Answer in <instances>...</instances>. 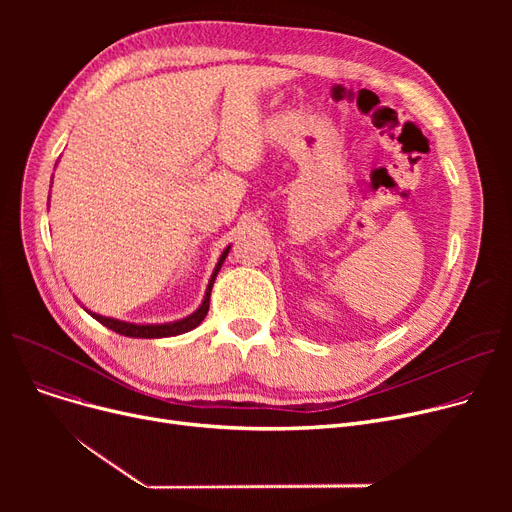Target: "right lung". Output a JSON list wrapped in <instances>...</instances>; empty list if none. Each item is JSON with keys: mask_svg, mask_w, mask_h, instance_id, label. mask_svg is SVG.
<instances>
[{"mask_svg": "<svg viewBox=\"0 0 512 512\" xmlns=\"http://www.w3.org/2000/svg\"><path fill=\"white\" fill-rule=\"evenodd\" d=\"M230 253V245L222 251L218 263H215L213 267V274L207 282V290H205V297L201 301V305L197 307V311H193L191 315H186L182 319H176V321H168V324H132V321H122V319H114V317H105V315H99L95 311H89L87 307H83L93 319H97L99 324H103L105 328L114 330L116 334H122V336H128V338H168V336H178V334H184V332H191L195 330L201 321L205 319L207 311H209V297H211V288H213V282L215 278H218V272L222 270V265L226 261Z\"/></svg>", "mask_w": 512, "mask_h": 512, "instance_id": "right-lung-1", "label": "right lung"}]
</instances>
